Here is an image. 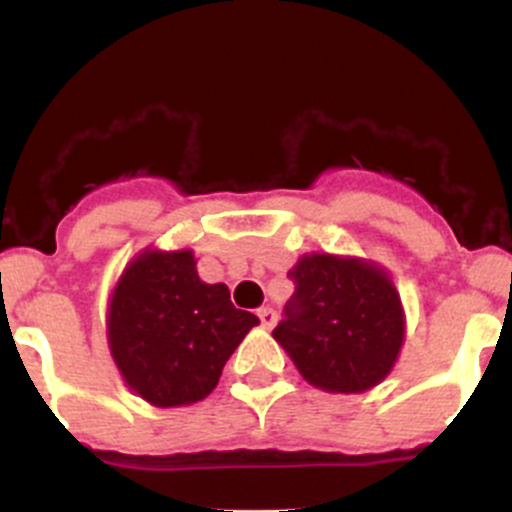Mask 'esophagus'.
Here are the masks:
<instances>
[{
	"label": "esophagus",
	"instance_id": "esophagus-1",
	"mask_svg": "<svg viewBox=\"0 0 512 512\" xmlns=\"http://www.w3.org/2000/svg\"><path fill=\"white\" fill-rule=\"evenodd\" d=\"M257 317H260V322H262V327L265 329H272L277 324V312L272 307H262V309H257Z\"/></svg>",
	"mask_w": 512,
	"mask_h": 512
}]
</instances>
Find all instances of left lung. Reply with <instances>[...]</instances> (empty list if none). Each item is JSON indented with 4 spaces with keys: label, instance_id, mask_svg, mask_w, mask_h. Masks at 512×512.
Returning a JSON list of instances; mask_svg holds the SVG:
<instances>
[{
    "label": "left lung",
    "instance_id": "obj_1",
    "mask_svg": "<svg viewBox=\"0 0 512 512\" xmlns=\"http://www.w3.org/2000/svg\"><path fill=\"white\" fill-rule=\"evenodd\" d=\"M294 297L272 332L304 381L329 394H364L394 371L406 312L389 270L374 260L307 252L289 270Z\"/></svg>",
    "mask_w": 512,
    "mask_h": 512
}]
</instances>
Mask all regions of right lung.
<instances>
[{
	"label": "right lung",
	"mask_w": 512,
	"mask_h": 512,
	"mask_svg": "<svg viewBox=\"0 0 512 512\" xmlns=\"http://www.w3.org/2000/svg\"><path fill=\"white\" fill-rule=\"evenodd\" d=\"M190 247H143L106 304V342L123 384L158 409L203 401L260 319L235 309L223 282L198 275Z\"/></svg>",
	"instance_id": "add662e5"
}]
</instances>
